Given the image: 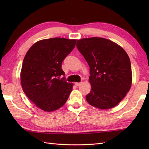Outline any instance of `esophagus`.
I'll use <instances>...</instances> for the list:
<instances>
[{"instance_id": "34e87169", "label": "esophagus", "mask_w": 149, "mask_h": 149, "mask_svg": "<svg viewBox=\"0 0 149 149\" xmlns=\"http://www.w3.org/2000/svg\"><path fill=\"white\" fill-rule=\"evenodd\" d=\"M81 84V83H75L76 86H80Z\"/></svg>"}]
</instances>
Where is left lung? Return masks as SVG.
<instances>
[{"mask_svg":"<svg viewBox=\"0 0 149 149\" xmlns=\"http://www.w3.org/2000/svg\"><path fill=\"white\" fill-rule=\"evenodd\" d=\"M76 47L89 66L91 89L86 96L87 102L101 109L118 105L132 82L127 53L118 44L101 37L77 40Z\"/></svg>","mask_w":149,"mask_h":149,"instance_id":"1","label":"left lung"}]
</instances>
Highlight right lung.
<instances>
[{
    "label": "right lung",
    "mask_w": 149,
    "mask_h": 149,
    "mask_svg": "<svg viewBox=\"0 0 149 149\" xmlns=\"http://www.w3.org/2000/svg\"><path fill=\"white\" fill-rule=\"evenodd\" d=\"M76 45L75 39L52 38L35 43L26 52L20 72L23 91L40 109L52 112L66 103L73 84L60 79L62 62Z\"/></svg>",
    "instance_id": "obj_1"
}]
</instances>
